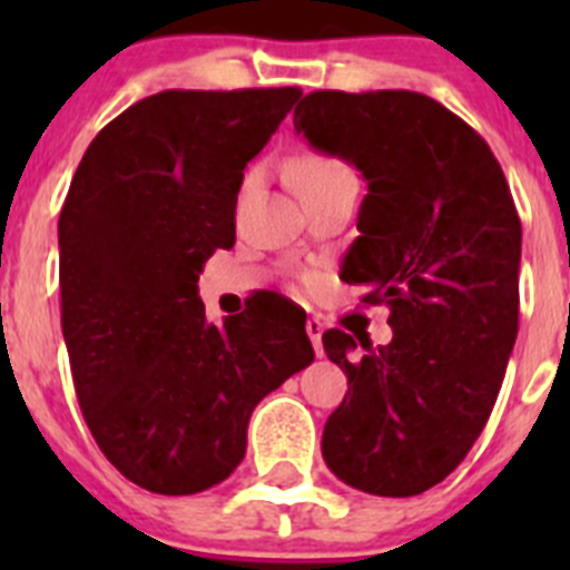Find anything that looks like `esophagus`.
Returning a JSON list of instances; mask_svg holds the SVG:
<instances>
[{"mask_svg":"<svg viewBox=\"0 0 570 570\" xmlns=\"http://www.w3.org/2000/svg\"><path fill=\"white\" fill-rule=\"evenodd\" d=\"M305 331H308L311 345H314L316 356H322V331H325V325H322V322L316 320V316H311V320L305 322Z\"/></svg>","mask_w":570,"mask_h":570,"instance_id":"34e87169","label":"esophagus"}]
</instances>
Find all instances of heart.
Instances as JSON below:
<instances>
[{
  "label": "heart",
  "instance_id": "obj_1",
  "mask_svg": "<svg viewBox=\"0 0 570 570\" xmlns=\"http://www.w3.org/2000/svg\"><path fill=\"white\" fill-rule=\"evenodd\" d=\"M345 179H356L354 170L342 163L340 156L325 154V150H305L291 163V185L296 194H308V190L328 188V185L345 183ZM254 185V174L245 176L242 183V194H248Z\"/></svg>",
  "mask_w": 570,
  "mask_h": 570
}]
</instances>
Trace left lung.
I'll use <instances>...</instances> for the list:
<instances>
[{
    "instance_id": "8db88e82",
    "label": "left lung",
    "mask_w": 570,
    "mask_h": 570,
    "mask_svg": "<svg viewBox=\"0 0 570 570\" xmlns=\"http://www.w3.org/2000/svg\"><path fill=\"white\" fill-rule=\"evenodd\" d=\"M294 128L367 179L342 279L387 305L394 340L322 334L347 394L322 456L345 485L414 497L482 434L520 331L522 225L488 142L414 90H314Z\"/></svg>"
}]
</instances>
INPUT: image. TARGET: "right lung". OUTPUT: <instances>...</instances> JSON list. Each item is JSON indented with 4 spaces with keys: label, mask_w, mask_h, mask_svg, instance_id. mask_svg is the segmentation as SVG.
Listing matches in <instances>:
<instances>
[{
    "label": "right lung",
    "mask_w": 570,
    "mask_h": 570,
    "mask_svg": "<svg viewBox=\"0 0 570 570\" xmlns=\"http://www.w3.org/2000/svg\"><path fill=\"white\" fill-rule=\"evenodd\" d=\"M299 88L163 90L105 125L59 214L62 334L90 434L145 491L228 480L259 400L314 362L276 299L205 322L196 282L234 248L245 165Z\"/></svg>",
    "instance_id": "obj_1"
}]
</instances>
